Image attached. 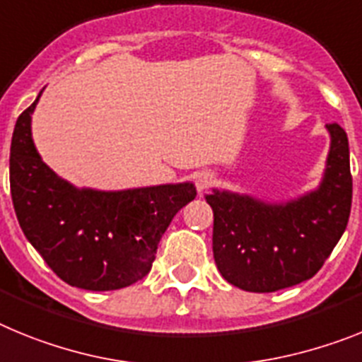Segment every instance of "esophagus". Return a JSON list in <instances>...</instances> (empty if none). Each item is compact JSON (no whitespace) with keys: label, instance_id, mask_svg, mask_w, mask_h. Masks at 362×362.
Here are the masks:
<instances>
[{"label":"esophagus","instance_id":"esophagus-1","mask_svg":"<svg viewBox=\"0 0 362 362\" xmlns=\"http://www.w3.org/2000/svg\"><path fill=\"white\" fill-rule=\"evenodd\" d=\"M194 182H197V189H199V193H204V191L211 187L213 182H215V177H213L209 171H202L197 175V180Z\"/></svg>","mask_w":362,"mask_h":362}]
</instances>
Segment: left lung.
Returning a JSON list of instances; mask_svg holds the SVG:
<instances>
[{"instance_id":"1","label":"left lung","mask_w":362,"mask_h":362,"mask_svg":"<svg viewBox=\"0 0 362 362\" xmlns=\"http://www.w3.org/2000/svg\"><path fill=\"white\" fill-rule=\"evenodd\" d=\"M329 153L319 187L284 204L213 189V257L229 284L269 293L312 279L346 229L351 207L344 129L326 125Z\"/></svg>"}]
</instances>
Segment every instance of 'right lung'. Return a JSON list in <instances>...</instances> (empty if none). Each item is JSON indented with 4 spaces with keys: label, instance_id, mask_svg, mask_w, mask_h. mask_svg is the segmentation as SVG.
I'll list each match as a JSON object with an SVG mask.
<instances>
[{
    "label": "right lung",
    "instance_id": "obj_1",
    "mask_svg": "<svg viewBox=\"0 0 362 362\" xmlns=\"http://www.w3.org/2000/svg\"><path fill=\"white\" fill-rule=\"evenodd\" d=\"M40 96L18 118L11 144V194L25 237L67 284L90 291L134 284L151 272L173 216L197 197L194 185L74 187L34 147L30 115Z\"/></svg>",
    "mask_w": 362,
    "mask_h": 362
}]
</instances>
